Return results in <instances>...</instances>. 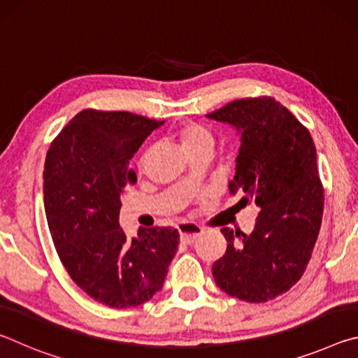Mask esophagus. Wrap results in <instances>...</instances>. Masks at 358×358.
Listing matches in <instances>:
<instances>
[{
    "label": "esophagus",
    "instance_id": "1",
    "mask_svg": "<svg viewBox=\"0 0 358 358\" xmlns=\"http://www.w3.org/2000/svg\"><path fill=\"white\" fill-rule=\"evenodd\" d=\"M178 232H180V240L183 241V243H192V241L199 238V235L202 234V229L196 226V224L181 222L178 226Z\"/></svg>",
    "mask_w": 358,
    "mask_h": 358
}]
</instances>
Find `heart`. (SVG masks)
I'll return each instance as SVG.
<instances>
[{"label": "heart", "instance_id": "heart-1", "mask_svg": "<svg viewBox=\"0 0 358 358\" xmlns=\"http://www.w3.org/2000/svg\"><path fill=\"white\" fill-rule=\"evenodd\" d=\"M178 137L181 145H183V148L189 153V156L203 148L213 150L215 145L213 132L207 126L196 123V121H187V123L181 124L178 129ZM138 166H141V169L143 167V157L138 161Z\"/></svg>", "mask_w": 358, "mask_h": 358}]
</instances>
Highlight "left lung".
<instances>
[{
  "instance_id": "left-lung-1",
  "label": "left lung",
  "mask_w": 358,
  "mask_h": 358,
  "mask_svg": "<svg viewBox=\"0 0 358 358\" xmlns=\"http://www.w3.org/2000/svg\"><path fill=\"white\" fill-rule=\"evenodd\" d=\"M207 117L241 134L229 189L260 208L250 235L221 229L227 250L211 266L215 282L248 303L273 300L305 273L322 222L324 187L313 137L268 96L232 101Z\"/></svg>"
}]
</instances>
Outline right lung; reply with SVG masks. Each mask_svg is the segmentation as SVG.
<instances>
[{"mask_svg": "<svg viewBox=\"0 0 358 358\" xmlns=\"http://www.w3.org/2000/svg\"><path fill=\"white\" fill-rule=\"evenodd\" d=\"M164 121L87 108L52 142L44 166V205L53 245L78 287L110 308L148 301L164 286L180 234L172 227H120V196L137 181L129 161Z\"/></svg>", "mask_w": 358, "mask_h": 358, "instance_id": "right-lung-1", "label": "right lung"}]
</instances>
